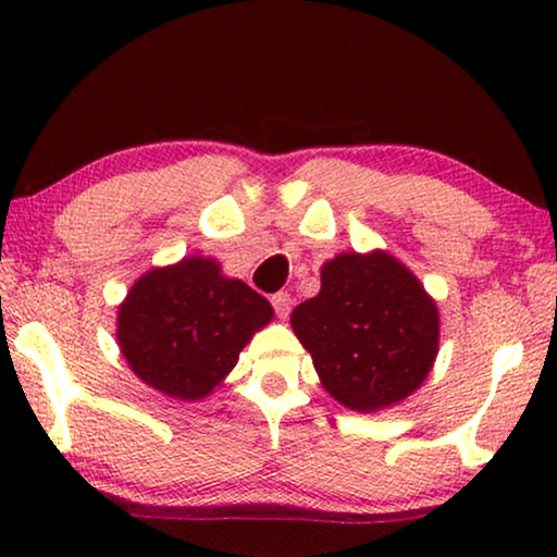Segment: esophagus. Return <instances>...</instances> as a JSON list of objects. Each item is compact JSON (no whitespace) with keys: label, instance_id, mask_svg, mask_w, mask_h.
I'll return each mask as SVG.
<instances>
[{"label":"esophagus","instance_id":"34e87169","mask_svg":"<svg viewBox=\"0 0 557 557\" xmlns=\"http://www.w3.org/2000/svg\"><path fill=\"white\" fill-rule=\"evenodd\" d=\"M271 304H273V309H276L278 319H286L288 311H292V294H286V292L273 294L271 296Z\"/></svg>","mask_w":557,"mask_h":557}]
</instances>
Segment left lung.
<instances>
[{
  "label": "left lung",
  "instance_id": "obj_1",
  "mask_svg": "<svg viewBox=\"0 0 557 557\" xmlns=\"http://www.w3.org/2000/svg\"><path fill=\"white\" fill-rule=\"evenodd\" d=\"M324 391L349 410L377 413L425 383L436 362L438 307L387 250L339 253L322 265V288L292 311Z\"/></svg>",
  "mask_w": 557,
  "mask_h": 557
}]
</instances>
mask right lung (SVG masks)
I'll return each mask as SVG.
<instances>
[{
	"label": "right lung",
	"instance_id": "1",
	"mask_svg": "<svg viewBox=\"0 0 557 557\" xmlns=\"http://www.w3.org/2000/svg\"><path fill=\"white\" fill-rule=\"evenodd\" d=\"M271 319V304L246 281L225 276L215 258L185 256L134 281L119 304L116 339L144 385L189 403L231 375Z\"/></svg>",
	"mask_w": 557,
	"mask_h": 557
}]
</instances>
